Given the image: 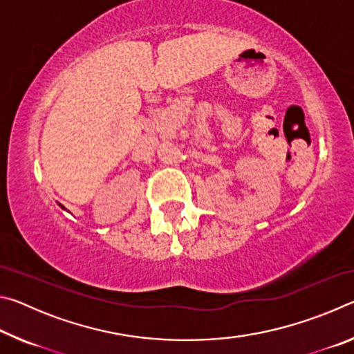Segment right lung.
I'll use <instances>...</instances> for the list:
<instances>
[{
  "instance_id": "add662e5",
  "label": "right lung",
  "mask_w": 354,
  "mask_h": 354,
  "mask_svg": "<svg viewBox=\"0 0 354 354\" xmlns=\"http://www.w3.org/2000/svg\"><path fill=\"white\" fill-rule=\"evenodd\" d=\"M61 207H62V209H64V206H62V205H61Z\"/></svg>"
}]
</instances>
